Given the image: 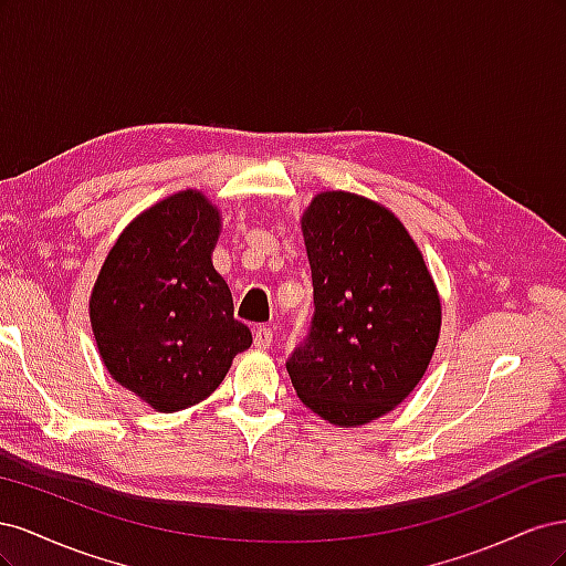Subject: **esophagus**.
<instances>
[{
    "label": "esophagus",
    "mask_w": 566,
    "mask_h": 566,
    "mask_svg": "<svg viewBox=\"0 0 566 566\" xmlns=\"http://www.w3.org/2000/svg\"><path fill=\"white\" fill-rule=\"evenodd\" d=\"M271 345H273L271 328H264V325H260V328L254 331V347L256 349H269Z\"/></svg>",
    "instance_id": "34e87169"
}]
</instances>
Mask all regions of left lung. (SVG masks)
I'll use <instances>...</instances> for the list:
<instances>
[{"mask_svg": "<svg viewBox=\"0 0 566 566\" xmlns=\"http://www.w3.org/2000/svg\"><path fill=\"white\" fill-rule=\"evenodd\" d=\"M314 318L285 368L323 420L364 424L399 406L437 347L441 304L401 221L354 193H321L302 219Z\"/></svg>", "mask_w": 566, "mask_h": 566, "instance_id": "left-lung-1", "label": "left lung"}]
</instances>
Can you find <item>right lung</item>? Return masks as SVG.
I'll return each mask as SVG.
<instances>
[{
    "label": "right lung",
    "mask_w": 566,
    "mask_h": 566,
    "mask_svg": "<svg viewBox=\"0 0 566 566\" xmlns=\"http://www.w3.org/2000/svg\"><path fill=\"white\" fill-rule=\"evenodd\" d=\"M219 212L181 191L136 217L94 285L90 316L113 378L160 413L193 406L252 345L210 254Z\"/></svg>",
    "instance_id": "1"
}]
</instances>
